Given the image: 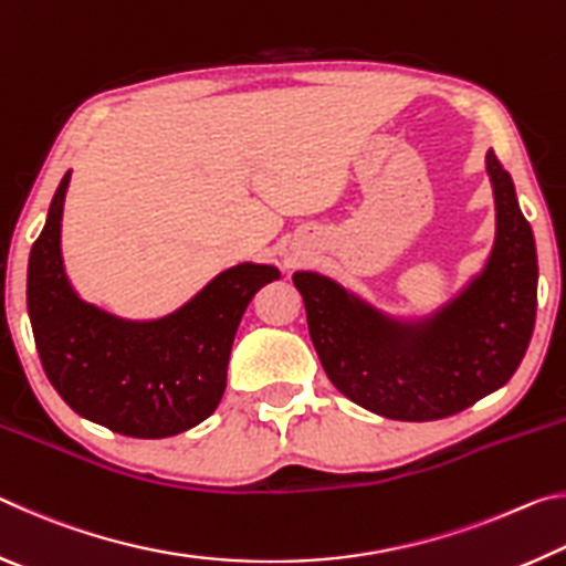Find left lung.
<instances>
[{
  "label": "left lung",
  "instance_id": "obj_1",
  "mask_svg": "<svg viewBox=\"0 0 566 566\" xmlns=\"http://www.w3.org/2000/svg\"><path fill=\"white\" fill-rule=\"evenodd\" d=\"M484 161L492 249L434 310L397 314L329 274H292L322 367L354 405L387 419H442L504 387L520 367L536 317V247L510 171L492 149Z\"/></svg>",
  "mask_w": 566,
  "mask_h": 566
}]
</instances>
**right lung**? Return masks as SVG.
I'll return each mask as SVG.
<instances>
[{
  "instance_id": "obj_1",
  "label": "right lung",
  "mask_w": 566,
  "mask_h": 566,
  "mask_svg": "<svg viewBox=\"0 0 566 566\" xmlns=\"http://www.w3.org/2000/svg\"><path fill=\"white\" fill-rule=\"evenodd\" d=\"M72 169L56 187L27 270V312L52 387L76 415L137 439L187 432L222 401L234 334L249 302L280 280L274 264L239 262L185 304L129 319L82 300L62 256Z\"/></svg>"
}]
</instances>
